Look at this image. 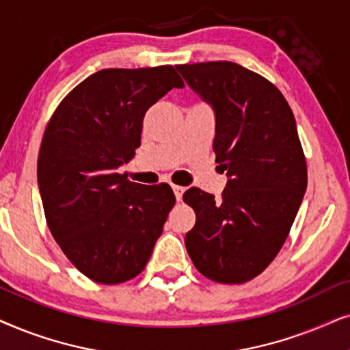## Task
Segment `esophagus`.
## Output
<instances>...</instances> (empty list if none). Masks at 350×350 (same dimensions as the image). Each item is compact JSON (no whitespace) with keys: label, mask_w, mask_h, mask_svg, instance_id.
Returning a JSON list of instances; mask_svg holds the SVG:
<instances>
[{"label":"esophagus","mask_w":350,"mask_h":350,"mask_svg":"<svg viewBox=\"0 0 350 350\" xmlns=\"http://www.w3.org/2000/svg\"><path fill=\"white\" fill-rule=\"evenodd\" d=\"M172 192H174V195H176V200L180 202V200H183V195L185 192V189L180 187V185H172Z\"/></svg>","instance_id":"obj_1"}]
</instances>
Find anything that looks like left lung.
I'll use <instances>...</instances> for the list:
<instances>
[{
    "mask_svg": "<svg viewBox=\"0 0 350 350\" xmlns=\"http://www.w3.org/2000/svg\"><path fill=\"white\" fill-rule=\"evenodd\" d=\"M176 68L213 107V148L229 178L221 198L197 187L184 193L197 214L185 248L209 280L245 283L278 254L304 198L307 166L295 115L272 83L239 64Z\"/></svg>",
    "mask_w": 350,
    "mask_h": 350,
    "instance_id": "obj_1",
    "label": "left lung"
}]
</instances>
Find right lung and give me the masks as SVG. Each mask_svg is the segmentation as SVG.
I'll return each instance as SVG.
<instances>
[{
  "label": "right lung",
  "mask_w": 350,
  "mask_h": 350,
  "mask_svg": "<svg viewBox=\"0 0 350 350\" xmlns=\"http://www.w3.org/2000/svg\"><path fill=\"white\" fill-rule=\"evenodd\" d=\"M172 88V65L105 68L60 102L38 155L49 230L88 278L116 285L142 272L176 197L167 184L131 183L118 167L141 146L146 111Z\"/></svg>",
  "instance_id": "add662e5"
}]
</instances>
